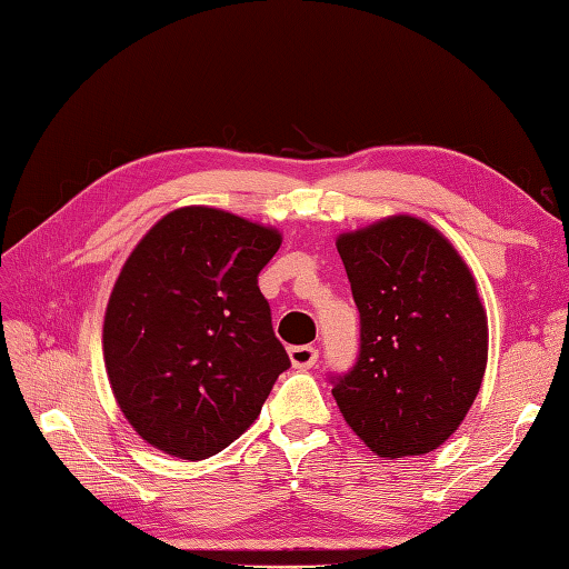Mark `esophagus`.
I'll use <instances>...</instances> for the list:
<instances>
[{
	"label": "esophagus",
	"instance_id": "1",
	"mask_svg": "<svg viewBox=\"0 0 569 569\" xmlns=\"http://www.w3.org/2000/svg\"><path fill=\"white\" fill-rule=\"evenodd\" d=\"M289 359L295 369H311L318 362V350L313 345H297V348H289Z\"/></svg>",
	"mask_w": 569,
	"mask_h": 569
}]
</instances>
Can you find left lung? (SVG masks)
<instances>
[{
    "label": "left lung",
    "mask_w": 569,
    "mask_h": 569,
    "mask_svg": "<svg viewBox=\"0 0 569 569\" xmlns=\"http://www.w3.org/2000/svg\"><path fill=\"white\" fill-rule=\"evenodd\" d=\"M359 357L330 377L345 422L381 459L422 456L459 429L488 365V316L449 239L396 214L340 233Z\"/></svg>",
    "instance_id": "1"
}]
</instances>
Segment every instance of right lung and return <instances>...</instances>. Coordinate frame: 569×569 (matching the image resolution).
Masks as SVG:
<instances>
[{
    "instance_id": "add662e5",
    "label": "right lung",
    "mask_w": 569,
    "mask_h": 569,
    "mask_svg": "<svg viewBox=\"0 0 569 569\" xmlns=\"http://www.w3.org/2000/svg\"><path fill=\"white\" fill-rule=\"evenodd\" d=\"M280 243L272 227L180 207L124 260L106 309L103 359L122 415L147 445L202 461L256 422L289 369L258 289Z\"/></svg>"
}]
</instances>
